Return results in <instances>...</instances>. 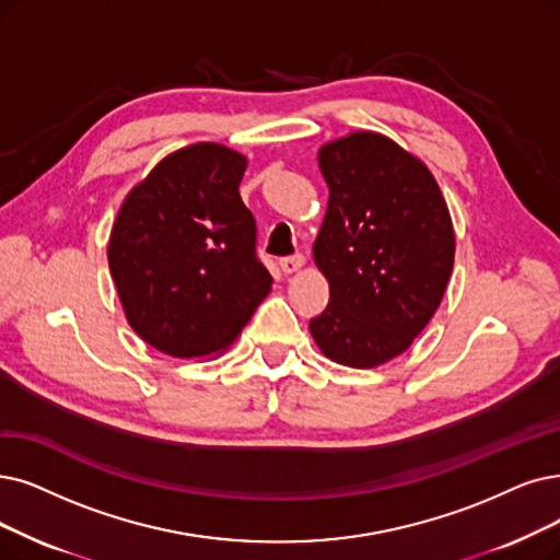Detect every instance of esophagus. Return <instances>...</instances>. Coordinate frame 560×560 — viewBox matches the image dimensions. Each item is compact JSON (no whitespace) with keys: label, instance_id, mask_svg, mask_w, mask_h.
I'll return each mask as SVG.
<instances>
[{"label":"esophagus","instance_id":"34e87169","mask_svg":"<svg viewBox=\"0 0 560 560\" xmlns=\"http://www.w3.org/2000/svg\"><path fill=\"white\" fill-rule=\"evenodd\" d=\"M303 264H305V259H303L301 255L280 259V268H282V273H287V276H289V273H296V271H301Z\"/></svg>","mask_w":560,"mask_h":560}]
</instances>
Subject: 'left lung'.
<instances>
[{
  "label": "left lung",
  "mask_w": 560,
  "mask_h": 560,
  "mask_svg": "<svg viewBox=\"0 0 560 560\" xmlns=\"http://www.w3.org/2000/svg\"><path fill=\"white\" fill-rule=\"evenodd\" d=\"M319 170L328 207L312 255L330 301L310 332L335 363L384 365L441 305L455 261L451 211L428 165L382 132L326 142Z\"/></svg>",
  "instance_id": "8db88e82"
}]
</instances>
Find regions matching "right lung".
<instances>
[{
  "label": "right lung",
  "instance_id": "right-lung-1",
  "mask_svg": "<svg viewBox=\"0 0 560 560\" xmlns=\"http://www.w3.org/2000/svg\"><path fill=\"white\" fill-rule=\"evenodd\" d=\"M245 167L225 144L178 149L126 195L112 225L107 264L124 315L167 355L225 351L271 292L238 195Z\"/></svg>",
  "mask_w": 560,
  "mask_h": 560
}]
</instances>
